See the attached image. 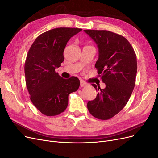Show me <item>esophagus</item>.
I'll use <instances>...</instances> for the list:
<instances>
[{
    "instance_id": "34e87169",
    "label": "esophagus",
    "mask_w": 158,
    "mask_h": 158,
    "mask_svg": "<svg viewBox=\"0 0 158 158\" xmlns=\"http://www.w3.org/2000/svg\"><path fill=\"white\" fill-rule=\"evenodd\" d=\"M87 85V83L85 82H84V80H80V85L82 87H84V86H85V85Z\"/></svg>"
}]
</instances>
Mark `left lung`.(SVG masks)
<instances>
[{
	"label": "left lung",
	"instance_id": "left-lung-1",
	"mask_svg": "<svg viewBox=\"0 0 158 158\" xmlns=\"http://www.w3.org/2000/svg\"><path fill=\"white\" fill-rule=\"evenodd\" d=\"M96 43L99 58L95 64L106 88L92 85L98 92L87 104L92 116L107 120L124 108L132 94L137 73L136 55L130 43L123 36L107 30H84Z\"/></svg>",
	"mask_w": 158,
	"mask_h": 158
}]
</instances>
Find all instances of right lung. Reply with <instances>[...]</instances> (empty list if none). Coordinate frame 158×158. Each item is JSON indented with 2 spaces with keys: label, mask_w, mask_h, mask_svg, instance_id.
<instances>
[{
  "label": "right lung",
  "mask_w": 158,
  "mask_h": 158,
  "mask_svg": "<svg viewBox=\"0 0 158 158\" xmlns=\"http://www.w3.org/2000/svg\"><path fill=\"white\" fill-rule=\"evenodd\" d=\"M82 29L57 27L38 36L27 52L24 65L26 86L32 103L46 116L65 111L69 95L76 92L80 80L64 79L55 72L64 61L63 52L70 38Z\"/></svg>",
  "instance_id": "add662e5"
}]
</instances>
